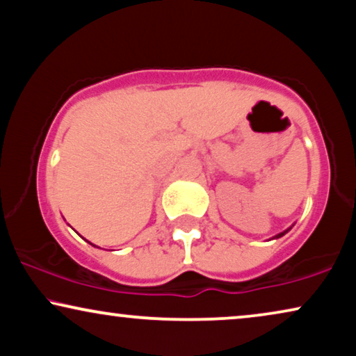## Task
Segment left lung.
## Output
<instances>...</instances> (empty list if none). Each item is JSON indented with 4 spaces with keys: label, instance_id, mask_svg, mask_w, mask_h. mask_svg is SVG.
<instances>
[{
    "label": "left lung",
    "instance_id": "left-lung-1",
    "mask_svg": "<svg viewBox=\"0 0 356 356\" xmlns=\"http://www.w3.org/2000/svg\"><path fill=\"white\" fill-rule=\"evenodd\" d=\"M283 234H285V233H282V234H278V236H277V238H280V236H283Z\"/></svg>",
    "mask_w": 356,
    "mask_h": 356
}]
</instances>
